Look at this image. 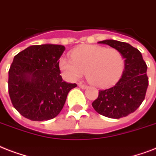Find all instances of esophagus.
Here are the masks:
<instances>
[{"label":"esophagus","mask_w":156,"mask_h":156,"mask_svg":"<svg viewBox=\"0 0 156 156\" xmlns=\"http://www.w3.org/2000/svg\"><path fill=\"white\" fill-rule=\"evenodd\" d=\"M78 86L83 89H85L88 88V86H87V85H85V84H80H80H78Z\"/></svg>","instance_id":"obj_1"}]
</instances>
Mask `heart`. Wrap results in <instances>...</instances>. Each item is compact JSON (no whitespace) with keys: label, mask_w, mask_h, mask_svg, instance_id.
Returning <instances> with one entry per match:
<instances>
[{"label":"heart","mask_w":156,"mask_h":156,"mask_svg":"<svg viewBox=\"0 0 156 156\" xmlns=\"http://www.w3.org/2000/svg\"><path fill=\"white\" fill-rule=\"evenodd\" d=\"M59 69L66 79L75 81L85 74L92 84L99 88L115 84L124 70V59L119 50L101 45H84L75 49L72 57L62 56Z\"/></svg>","instance_id":"1"}]
</instances>
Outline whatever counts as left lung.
<instances>
[{"label": "left lung", "mask_w": 156, "mask_h": 156, "mask_svg": "<svg viewBox=\"0 0 156 156\" xmlns=\"http://www.w3.org/2000/svg\"><path fill=\"white\" fill-rule=\"evenodd\" d=\"M106 44L120 52L124 59L121 78L114 86L99 90L92 106L98 114L112 119H119L134 112L142 104L148 87L147 66L141 52L128 43L105 40Z\"/></svg>", "instance_id": "8db88e82"}]
</instances>
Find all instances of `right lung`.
<instances>
[{"label": "right lung", "instance_id": "1", "mask_svg": "<svg viewBox=\"0 0 156 156\" xmlns=\"http://www.w3.org/2000/svg\"><path fill=\"white\" fill-rule=\"evenodd\" d=\"M61 44L32 45L14 56L9 70V94L14 107L25 118L43 121L60 113L76 84L60 76Z\"/></svg>", "mask_w": 156, "mask_h": 156}]
</instances>
